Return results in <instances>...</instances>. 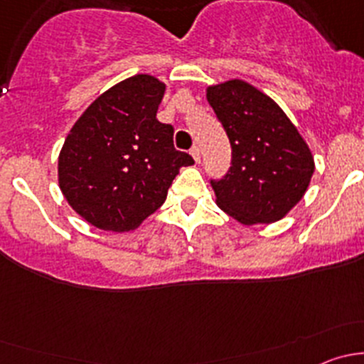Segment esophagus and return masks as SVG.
I'll list each match as a JSON object with an SVG mask.
<instances>
[{"mask_svg": "<svg viewBox=\"0 0 364 364\" xmlns=\"http://www.w3.org/2000/svg\"><path fill=\"white\" fill-rule=\"evenodd\" d=\"M192 156H193V160H196V164H199V161H200V149H199V146L192 148Z\"/></svg>", "mask_w": 364, "mask_h": 364, "instance_id": "34e87169", "label": "esophagus"}]
</instances>
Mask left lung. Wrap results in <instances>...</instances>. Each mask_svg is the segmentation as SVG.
Returning <instances> with one entry per match:
<instances>
[{
    "mask_svg": "<svg viewBox=\"0 0 364 364\" xmlns=\"http://www.w3.org/2000/svg\"><path fill=\"white\" fill-rule=\"evenodd\" d=\"M225 128L232 165L211 181L216 205L243 225L273 223L303 199L315 171L310 146L280 105L241 79L205 87Z\"/></svg>",
    "mask_w": 364,
    "mask_h": 364,
    "instance_id": "obj_1",
    "label": "left lung"
}]
</instances>
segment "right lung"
Returning a JSON list of instances; mask_svg holds the SVG:
<instances>
[{
  "instance_id": "right-lung-1",
  "label": "right lung",
  "mask_w": 364,
  "mask_h": 364,
  "mask_svg": "<svg viewBox=\"0 0 364 364\" xmlns=\"http://www.w3.org/2000/svg\"><path fill=\"white\" fill-rule=\"evenodd\" d=\"M165 82L148 73L114 84L80 114L58 156L70 208L109 232L135 230L167 199L192 156L176 151L174 128L156 119Z\"/></svg>"
}]
</instances>
